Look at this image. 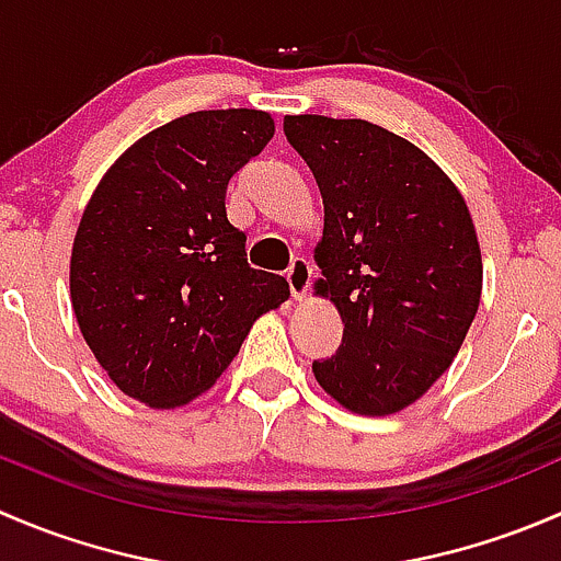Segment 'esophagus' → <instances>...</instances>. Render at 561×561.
<instances>
[{
    "label": "esophagus",
    "instance_id": "1",
    "mask_svg": "<svg viewBox=\"0 0 561 561\" xmlns=\"http://www.w3.org/2000/svg\"><path fill=\"white\" fill-rule=\"evenodd\" d=\"M287 285H290V293L296 301H304L307 298L309 285H312V265L304 257H296L287 268Z\"/></svg>",
    "mask_w": 561,
    "mask_h": 561
}]
</instances>
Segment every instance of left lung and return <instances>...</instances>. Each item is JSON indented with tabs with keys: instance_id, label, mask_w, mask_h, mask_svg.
Masks as SVG:
<instances>
[{
	"instance_id": "8db88e82",
	"label": "left lung",
	"mask_w": 561,
	"mask_h": 561,
	"mask_svg": "<svg viewBox=\"0 0 561 561\" xmlns=\"http://www.w3.org/2000/svg\"><path fill=\"white\" fill-rule=\"evenodd\" d=\"M285 135L325 206L314 293L344 322L314 380L344 410L393 415L448 371L478 314L472 214L426 151L380 124L301 113L285 116Z\"/></svg>"
}]
</instances>
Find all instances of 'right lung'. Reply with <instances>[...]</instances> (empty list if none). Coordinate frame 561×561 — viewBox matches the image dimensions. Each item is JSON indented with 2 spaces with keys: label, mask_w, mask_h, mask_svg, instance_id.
<instances>
[{
  "label": "right lung",
  "mask_w": 561,
  "mask_h": 561,
  "mask_svg": "<svg viewBox=\"0 0 561 561\" xmlns=\"http://www.w3.org/2000/svg\"><path fill=\"white\" fill-rule=\"evenodd\" d=\"M274 138L254 107L195 111L135 140L100 179L70 254V301L98 364L154 410L217 382L260 314L287 301L282 276L247 265L228 222V181Z\"/></svg>",
  "instance_id": "1"
}]
</instances>
